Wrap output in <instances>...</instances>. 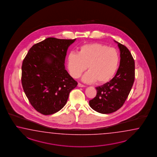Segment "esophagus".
<instances>
[{
	"label": "esophagus",
	"instance_id": "esophagus-1",
	"mask_svg": "<svg viewBox=\"0 0 157 157\" xmlns=\"http://www.w3.org/2000/svg\"><path fill=\"white\" fill-rule=\"evenodd\" d=\"M78 87H84L85 86H84L83 84H81L80 83H78Z\"/></svg>",
	"mask_w": 157,
	"mask_h": 157
}]
</instances>
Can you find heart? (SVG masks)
Wrapping results in <instances>:
<instances>
[{
  "instance_id": "b5f03b06",
  "label": "heart",
  "mask_w": 157,
  "mask_h": 157,
  "mask_svg": "<svg viewBox=\"0 0 157 157\" xmlns=\"http://www.w3.org/2000/svg\"><path fill=\"white\" fill-rule=\"evenodd\" d=\"M120 58L115 48L94 42L80 46L78 53L70 52L66 63L71 77L78 78L87 69L88 71L83 77L84 82L98 84L107 83L115 75L119 67Z\"/></svg>"
}]
</instances>
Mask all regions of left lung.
<instances>
[{
    "label": "left lung",
    "instance_id": "obj_1",
    "mask_svg": "<svg viewBox=\"0 0 157 157\" xmlns=\"http://www.w3.org/2000/svg\"><path fill=\"white\" fill-rule=\"evenodd\" d=\"M118 44L120 62L115 77L109 82L96 87L95 97L89 101L94 110L103 114L117 111L125 103L133 86L135 78V66L130 51L121 44Z\"/></svg>",
    "mask_w": 157,
    "mask_h": 157
}]
</instances>
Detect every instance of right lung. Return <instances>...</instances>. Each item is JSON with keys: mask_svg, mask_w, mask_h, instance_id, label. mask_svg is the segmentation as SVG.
I'll use <instances>...</instances> for the list:
<instances>
[{"mask_svg": "<svg viewBox=\"0 0 157 157\" xmlns=\"http://www.w3.org/2000/svg\"><path fill=\"white\" fill-rule=\"evenodd\" d=\"M76 39L49 37L29 50L21 67L24 91L32 107L42 115L61 110L77 81L65 69L67 50Z\"/></svg>", "mask_w": 157, "mask_h": 157, "instance_id": "add662e5", "label": "right lung"}]
</instances>
